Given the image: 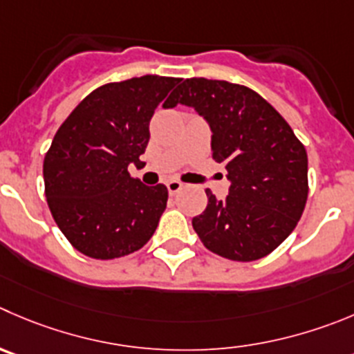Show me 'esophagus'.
<instances>
[{
  "mask_svg": "<svg viewBox=\"0 0 354 354\" xmlns=\"http://www.w3.org/2000/svg\"><path fill=\"white\" fill-rule=\"evenodd\" d=\"M167 187H168V193L177 194L180 189H183L184 184L180 183V180H177V179H171V180H168V183H167Z\"/></svg>",
  "mask_w": 354,
  "mask_h": 354,
  "instance_id": "1",
  "label": "esophagus"
}]
</instances>
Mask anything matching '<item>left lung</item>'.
<instances>
[{
    "label": "left lung",
    "instance_id": "obj_1",
    "mask_svg": "<svg viewBox=\"0 0 354 354\" xmlns=\"http://www.w3.org/2000/svg\"><path fill=\"white\" fill-rule=\"evenodd\" d=\"M186 104L210 123L212 158L225 165L230 194L207 189L193 218L201 243L231 261L250 262L280 247L308 201V153L290 124L257 92L225 80L187 78L163 107Z\"/></svg>",
    "mask_w": 354,
    "mask_h": 354
}]
</instances>
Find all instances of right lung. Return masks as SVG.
Masks as SVG:
<instances>
[{
    "label": "right lung",
    "instance_id": "add662e5",
    "mask_svg": "<svg viewBox=\"0 0 354 354\" xmlns=\"http://www.w3.org/2000/svg\"><path fill=\"white\" fill-rule=\"evenodd\" d=\"M179 82L146 74L106 83L57 130L43 161L46 203L67 241L86 257L133 254L156 231L167 186H144L129 165L142 163L154 109Z\"/></svg>",
    "mask_w": 354,
    "mask_h": 354
}]
</instances>
